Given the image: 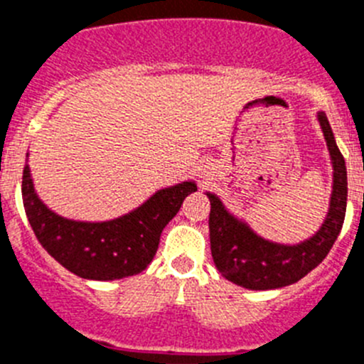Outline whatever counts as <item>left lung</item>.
I'll list each match as a JSON object with an SVG mask.
<instances>
[{"mask_svg":"<svg viewBox=\"0 0 364 364\" xmlns=\"http://www.w3.org/2000/svg\"><path fill=\"white\" fill-rule=\"evenodd\" d=\"M317 121L328 146L333 181L326 218L312 237L296 245L268 241L255 234L248 223L235 218L218 196L206 192L210 199L208 228L212 257L221 276L239 287L248 290H274L297 283L325 259L341 232L348 196L345 158L337 149L325 112H317Z\"/></svg>","mask_w":364,"mask_h":364,"instance_id":"left-lung-1","label":"left lung"}]
</instances>
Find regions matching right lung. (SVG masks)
<instances>
[{
  "mask_svg": "<svg viewBox=\"0 0 364 364\" xmlns=\"http://www.w3.org/2000/svg\"><path fill=\"white\" fill-rule=\"evenodd\" d=\"M196 190V181H183L158 190L119 218L74 221L39 199L28 165L23 168L21 183L25 212L41 247L72 274L92 281L123 279L145 270L158 252L163 228Z\"/></svg>",
  "mask_w": 364,
  "mask_h": 364,
  "instance_id": "1",
  "label": "right lung"
}]
</instances>
